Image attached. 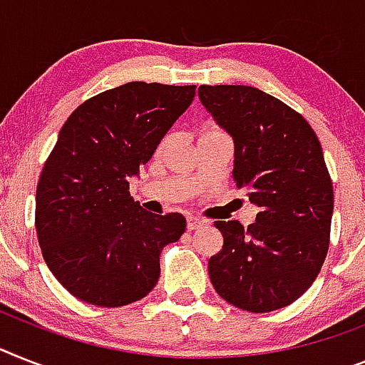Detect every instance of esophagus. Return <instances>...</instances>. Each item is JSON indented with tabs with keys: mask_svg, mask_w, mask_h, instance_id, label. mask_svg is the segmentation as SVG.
Instances as JSON below:
<instances>
[{
	"mask_svg": "<svg viewBox=\"0 0 365 365\" xmlns=\"http://www.w3.org/2000/svg\"><path fill=\"white\" fill-rule=\"evenodd\" d=\"M200 226H204V220L197 219V217H189V219H187V230H189V232H192V230H198Z\"/></svg>",
	"mask_w": 365,
	"mask_h": 365,
	"instance_id": "34e87169",
	"label": "esophagus"
}]
</instances>
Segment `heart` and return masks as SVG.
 I'll return each instance as SVG.
<instances>
[{
	"mask_svg": "<svg viewBox=\"0 0 365 365\" xmlns=\"http://www.w3.org/2000/svg\"><path fill=\"white\" fill-rule=\"evenodd\" d=\"M211 131H219V130H215V128H211V130H207L206 131V133H211ZM168 139H170V137H165V139H163V143H161V146H165V145H167V143H168Z\"/></svg>",
	"mask_w": 365,
	"mask_h": 365,
	"instance_id": "b5f03b06",
	"label": "heart"
}]
</instances>
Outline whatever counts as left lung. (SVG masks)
<instances>
[{"label": "left lung", "instance_id": "left-lung-1", "mask_svg": "<svg viewBox=\"0 0 365 365\" xmlns=\"http://www.w3.org/2000/svg\"><path fill=\"white\" fill-rule=\"evenodd\" d=\"M198 96L234 139V182L259 207L249 228L215 222L225 245L207 262L211 284L241 310L289 306L329 252L334 191L319 139L301 113L259 88L202 85Z\"/></svg>", "mask_w": 365, "mask_h": 365}]
</instances>
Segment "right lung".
<instances>
[{
    "instance_id": "1",
    "label": "right lung",
    "mask_w": 365,
    "mask_h": 365,
    "mask_svg": "<svg viewBox=\"0 0 365 365\" xmlns=\"http://www.w3.org/2000/svg\"><path fill=\"white\" fill-rule=\"evenodd\" d=\"M195 85L131 81L68 116L36 185L35 226L44 262L79 301L116 308L159 278V254L185 232L180 213L154 215L130 197L139 174L195 98Z\"/></svg>"
}]
</instances>
